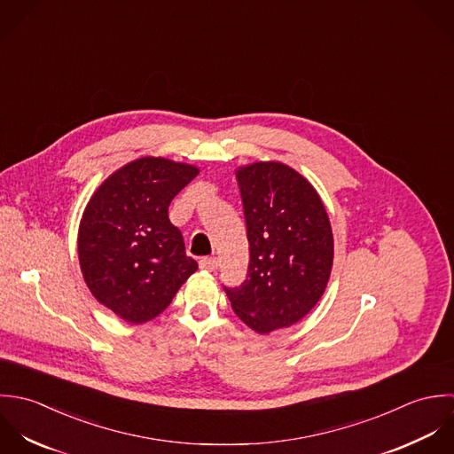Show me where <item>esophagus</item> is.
Returning a JSON list of instances; mask_svg holds the SVG:
<instances>
[{"mask_svg":"<svg viewBox=\"0 0 454 454\" xmlns=\"http://www.w3.org/2000/svg\"><path fill=\"white\" fill-rule=\"evenodd\" d=\"M200 269L208 270V272H215L219 269V260L217 258H201L200 260Z\"/></svg>","mask_w":454,"mask_h":454,"instance_id":"esophagus-1","label":"esophagus"}]
</instances>
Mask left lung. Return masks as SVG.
<instances>
[{
  "mask_svg": "<svg viewBox=\"0 0 454 454\" xmlns=\"http://www.w3.org/2000/svg\"><path fill=\"white\" fill-rule=\"evenodd\" d=\"M249 240L247 278L224 291L254 332L298 323L323 296L333 265V233L325 205L287 165L267 161L237 170Z\"/></svg>",
  "mask_w": 454,
  "mask_h": 454,
  "instance_id": "left-lung-1",
  "label": "left lung"
}]
</instances>
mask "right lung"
<instances>
[{
	"mask_svg": "<svg viewBox=\"0 0 454 454\" xmlns=\"http://www.w3.org/2000/svg\"><path fill=\"white\" fill-rule=\"evenodd\" d=\"M198 168L140 158L92 194L79 226V262L92 296L131 325L160 316L198 263L168 219L170 201Z\"/></svg>",
	"mask_w": 454,
	"mask_h": 454,
	"instance_id": "add662e5",
	"label": "right lung"
}]
</instances>
